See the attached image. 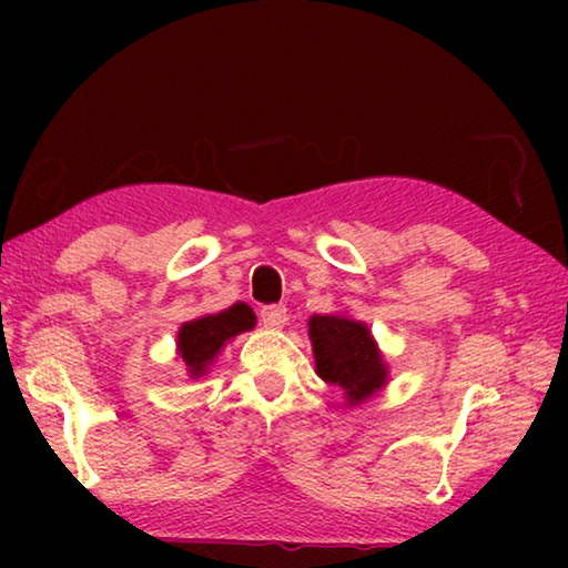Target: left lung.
I'll list each match as a JSON object with an SVG mask.
<instances>
[{
    "mask_svg": "<svg viewBox=\"0 0 568 568\" xmlns=\"http://www.w3.org/2000/svg\"><path fill=\"white\" fill-rule=\"evenodd\" d=\"M255 313L245 303L230 305L227 311L210 313L203 318L182 323L178 333V353L185 361L192 378H203L207 365L217 358L223 345L235 335L253 331Z\"/></svg>",
    "mask_w": 568,
    "mask_h": 568,
    "instance_id": "obj_1",
    "label": "left lung"
}]
</instances>
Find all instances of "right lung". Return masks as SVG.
Wrapping results in <instances>:
<instances>
[{
	"instance_id": "add662e5",
	"label": "right lung",
	"mask_w": 568,
	"mask_h": 568,
	"mask_svg": "<svg viewBox=\"0 0 568 568\" xmlns=\"http://www.w3.org/2000/svg\"><path fill=\"white\" fill-rule=\"evenodd\" d=\"M315 365L325 383L341 386L348 406H355L386 386L388 368L363 323L343 315H313L307 323Z\"/></svg>"
}]
</instances>
